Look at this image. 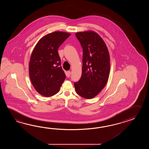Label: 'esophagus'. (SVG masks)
<instances>
[{"label": "esophagus", "instance_id": "34e87169", "mask_svg": "<svg viewBox=\"0 0 149 149\" xmlns=\"http://www.w3.org/2000/svg\"><path fill=\"white\" fill-rule=\"evenodd\" d=\"M71 72H70V71H68L67 72V74H66V75H67V77L68 78H69L70 77V75H71Z\"/></svg>", "mask_w": 149, "mask_h": 149}]
</instances>
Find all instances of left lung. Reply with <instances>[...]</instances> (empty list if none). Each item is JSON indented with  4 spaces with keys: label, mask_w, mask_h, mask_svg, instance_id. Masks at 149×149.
<instances>
[{
    "label": "left lung",
    "mask_w": 149,
    "mask_h": 149,
    "mask_svg": "<svg viewBox=\"0 0 149 149\" xmlns=\"http://www.w3.org/2000/svg\"><path fill=\"white\" fill-rule=\"evenodd\" d=\"M83 51L82 74L74 83L76 92L84 98H94L104 88L110 73V55L104 41L94 32L76 33Z\"/></svg>",
    "instance_id": "obj_1"
}]
</instances>
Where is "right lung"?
<instances>
[{
    "instance_id": "right-lung-1",
    "label": "right lung",
    "mask_w": 149,
    "mask_h": 149,
    "mask_svg": "<svg viewBox=\"0 0 149 149\" xmlns=\"http://www.w3.org/2000/svg\"><path fill=\"white\" fill-rule=\"evenodd\" d=\"M70 35L61 31L46 35L32 53L29 67L30 78L35 89L41 95L50 97L56 94L65 79L57 50Z\"/></svg>"
}]
</instances>
